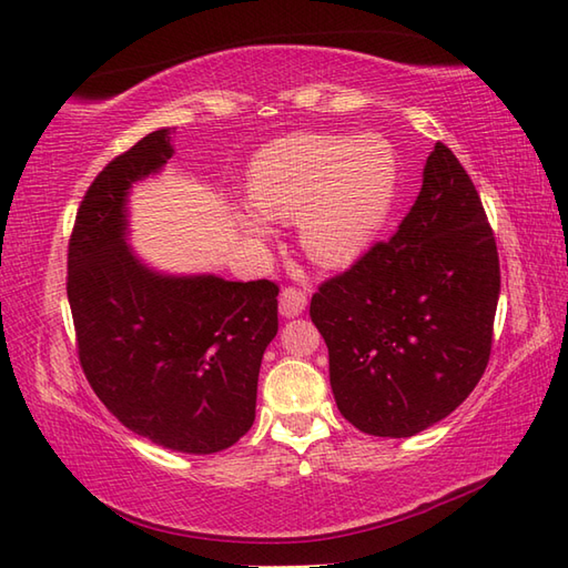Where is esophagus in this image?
I'll return each mask as SVG.
<instances>
[{
	"mask_svg": "<svg viewBox=\"0 0 568 568\" xmlns=\"http://www.w3.org/2000/svg\"><path fill=\"white\" fill-rule=\"evenodd\" d=\"M307 307V295L300 287H285L281 293V315L283 317H297L300 312Z\"/></svg>",
	"mask_w": 568,
	"mask_h": 568,
	"instance_id": "1",
	"label": "esophagus"
}]
</instances>
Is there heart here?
Here are the masks:
<instances>
[{
  "instance_id": "1",
  "label": "heart",
  "mask_w": 568,
  "mask_h": 568,
  "mask_svg": "<svg viewBox=\"0 0 568 568\" xmlns=\"http://www.w3.org/2000/svg\"><path fill=\"white\" fill-rule=\"evenodd\" d=\"M400 185L393 149L378 136L293 134L263 149L248 171V202L258 214L239 222L253 236L268 222H300L307 256L327 265L354 263L388 222Z\"/></svg>"
}]
</instances>
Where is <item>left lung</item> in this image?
Listing matches in <instances>:
<instances>
[{
    "instance_id": "8db88e82",
    "label": "left lung",
    "mask_w": 568,
    "mask_h": 568,
    "mask_svg": "<svg viewBox=\"0 0 568 568\" xmlns=\"http://www.w3.org/2000/svg\"><path fill=\"white\" fill-rule=\"evenodd\" d=\"M498 295V246L478 190L437 141L397 232L312 295L339 413L395 439L454 413L488 366Z\"/></svg>"
}]
</instances>
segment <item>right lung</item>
<instances>
[{
  "label": "right lung",
  "mask_w": 568,
  "mask_h": 568,
  "mask_svg": "<svg viewBox=\"0 0 568 568\" xmlns=\"http://www.w3.org/2000/svg\"><path fill=\"white\" fill-rule=\"evenodd\" d=\"M171 155V129H159L92 180L68 244V303L80 366L104 407L165 449L214 454L256 417L277 285L161 275L131 253L126 192Z\"/></svg>",
  "instance_id": "1"
}]
</instances>
